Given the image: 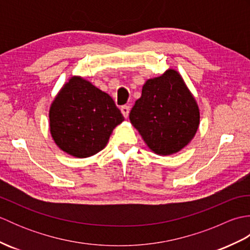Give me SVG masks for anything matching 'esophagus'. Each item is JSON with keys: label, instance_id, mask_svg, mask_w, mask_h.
Instances as JSON below:
<instances>
[{"label": "esophagus", "instance_id": "esophagus-1", "mask_svg": "<svg viewBox=\"0 0 250 250\" xmlns=\"http://www.w3.org/2000/svg\"><path fill=\"white\" fill-rule=\"evenodd\" d=\"M121 113H122V115H124L125 118L126 117L129 116V113H130V107L128 105H124V106H121Z\"/></svg>", "mask_w": 250, "mask_h": 250}]
</instances>
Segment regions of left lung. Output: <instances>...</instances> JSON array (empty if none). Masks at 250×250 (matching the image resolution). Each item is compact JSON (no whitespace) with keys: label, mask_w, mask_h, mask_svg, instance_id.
Masks as SVG:
<instances>
[{"label":"left lung","mask_w":250,"mask_h":250,"mask_svg":"<svg viewBox=\"0 0 250 250\" xmlns=\"http://www.w3.org/2000/svg\"><path fill=\"white\" fill-rule=\"evenodd\" d=\"M129 117L148 147L163 156L187 145L200 121L194 98L174 70L148 79Z\"/></svg>","instance_id":"8db88e82"}]
</instances>
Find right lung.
Listing matches in <instances>:
<instances>
[{
	"mask_svg": "<svg viewBox=\"0 0 250 250\" xmlns=\"http://www.w3.org/2000/svg\"><path fill=\"white\" fill-rule=\"evenodd\" d=\"M124 119L107 93L79 77L71 78L61 89L49 110L56 144L77 158L102 150L115 126Z\"/></svg>",
	"mask_w": 250,
	"mask_h": 250,
	"instance_id": "1",
	"label": "right lung"
}]
</instances>
